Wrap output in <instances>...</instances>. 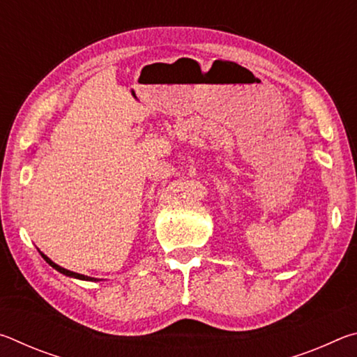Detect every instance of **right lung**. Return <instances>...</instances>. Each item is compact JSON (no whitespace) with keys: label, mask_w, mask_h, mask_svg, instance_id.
<instances>
[{"label":"right lung","mask_w":357,"mask_h":357,"mask_svg":"<svg viewBox=\"0 0 357 357\" xmlns=\"http://www.w3.org/2000/svg\"><path fill=\"white\" fill-rule=\"evenodd\" d=\"M42 255V258L45 259V261L52 266V268H55L56 271H59V273L61 274H64V275H69V277H75V279H80V280H94V279H91V277H86V275H82V274H77V273H72V271H68V269H64V268H61V266H58V264H55L52 261L50 258H47L44 253H40Z\"/></svg>","instance_id":"1"}]
</instances>
